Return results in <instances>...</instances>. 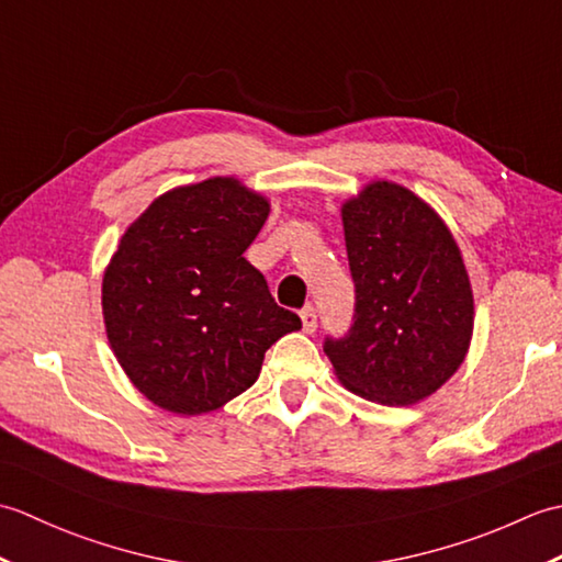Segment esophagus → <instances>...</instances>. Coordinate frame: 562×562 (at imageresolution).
I'll use <instances>...</instances> for the list:
<instances>
[{
	"instance_id": "obj_1",
	"label": "esophagus",
	"mask_w": 562,
	"mask_h": 562,
	"mask_svg": "<svg viewBox=\"0 0 562 562\" xmlns=\"http://www.w3.org/2000/svg\"><path fill=\"white\" fill-rule=\"evenodd\" d=\"M300 316H302V326H304V330H306V333H314V330H316V326H318V314H316V308H314V306H304L302 312H300Z\"/></svg>"
}]
</instances>
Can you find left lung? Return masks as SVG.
I'll return each mask as SVG.
<instances>
[{
  "label": "left lung",
  "instance_id": "1",
  "mask_svg": "<svg viewBox=\"0 0 562 562\" xmlns=\"http://www.w3.org/2000/svg\"><path fill=\"white\" fill-rule=\"evenodd\" d=\"M355 314L324 352L362 398L411 405L457 372L473 330L459 246L411 190L372 183L342 207Z\"/></svg>",
  "mask_w": 562,
  "mask_h": 562
}]
</instances>
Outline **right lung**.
<instances>
[{"mask_svg":"<svg viewBox=\"0 0 562 562\" xmlns=\"http://www.w3.org/2000/svg\"><path fill=\"white\" fill-rule=\"evenodd\" d=\"M268 212L234 178H210L154 200L121 238L103 274L105 330L151 403L217 411L254 386L272 342L302 328L244 258Z\"/></svg>","mask_w":562,"mask_h":562,"instance_id":"right-lung-1","label":"right lung"}]
</instances>
